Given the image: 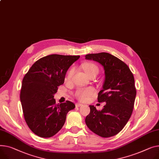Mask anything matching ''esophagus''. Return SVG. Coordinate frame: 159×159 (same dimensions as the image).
<instances>
[{
    "label": "esophagus",
    "mask_w": 159,
    "mask_h": 159,
    "mask_svg": "<svg viewBox=\"0 0 159 159\" xmlns=\"http://www.w3.org/2000/svg\"><path fill=\"white\" fill-rule=\"evenodd\" d=\"M75 106H76L77 107H80V106H82V103H77L75 104Z\"/></svg>",
    "instance_id": "1"
}]
</instances>
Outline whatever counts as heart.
Instances as JSON below:
<instances>
[{"label": "heart", "instance_id": "obj_1", "mask_svg": "<svg viewBox=\"0 0 159 159\" xmlns=\"http://www.w3.org/2000/svg\"><path fill=\"white\" fill-rule=\"evenodd\" d=\"M84 70L86 71L87 74L92 73V72H96L98 73V67L93 64V63H87L84 66ZM74 68H71L68 73V78L70 79L72 75H73L74 73ZM95 93V91L93 88H84V89H79L75 93L76 97L81 101H85L88 100L90 97L93 96V95Z\"/></svg>", "mask_w": 159, "mask_h": 159}]
</instances>
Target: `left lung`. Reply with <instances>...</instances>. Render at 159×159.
<instances>
[{
	"instance_id": "8db88e82",
	"label": "left lung",
	"mask_w": 159,
	"mask_h": 159,
	"mask_svg": "<svg viewBox=\"0 0 159 159\" xmlns=\"http://www.w3.org/2000/svg\"><path fill=\"white\" fill-rule=\"evenodd\" d=\"M86 59L99 62L105 71L102 89L98 102H106L102 111L89 105L85 121L94 134L109 137L118 134L132 115L136 96L134 77L129 66L120 59L106 52L86 55Z\"/></svg>"
}]
</instances>
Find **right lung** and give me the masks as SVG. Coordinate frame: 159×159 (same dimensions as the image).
Segmentation results:
<instances>
[{
  "label": "right lung",
  "instance_id": "add662e5",
  "mask_svg": "<svg viewBox=\"0 0 159 159\" xmlns=\"http://www.w3.org/2000/svg\"><path fill=\"white\" fill-rule=\"evenodd\" d=\"M79 57L49 55L36 61L25 75L20 102L26 123L38 136L47 138L56 134L64 125L67 113L75 107L70 101L56 104L54 97L68 68Z\"/></svg>",
  "mask_w": 159,
  "mask_h": 159
}]
</instances>
